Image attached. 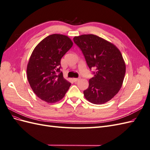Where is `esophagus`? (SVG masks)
Returning <instances> with one entry per match:
<instances>
[{
	"instance_id": "esophagus-1",
	"label": "esophagus",
	"mask_w": 150,
	"mask_h": 150,
	"mask_svg": "<svg viewBox=\"0 0 150 150\" xmlns=\"http://www.w3.org/2000/svg\"><path fill=\"white\" fill-rule=\"evenodd\" d=\"M79 80H80V78H74V80L75 82H77V81H79Z\"/></svg>"
}]
</instances>
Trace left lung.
Listing matches in <instances>:
<instances>
[{
  "label": "left lung",
  "mask_w": 150,
  "mask_h": 150,
  "mask_svg": "<svg viewBox=\"0 0 150 150\" xmlns=\"http://www.w3.org/2000/svg\"><path fill=\"white\" fill-rule=\"evenodd\" d=\"M75 43L82 50L88 67L96 69L83 91L87 101L101 105L111 100L122 86L125 63L116 45L93 34L76 36Z\"/></svg>",
  "instance_id": "obj_1"
}]
</instances>
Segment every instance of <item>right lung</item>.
Returning <instances> with one entry per match:
<instances>
[{
  "instance_id": "obj_1",
  "label": "right lung",
  "mask_w": 150,
  "mask_h": 150,
  "mask_svg": "<svg viewBox=\"0 0 150 150\" xmlns=\"http://www.w3.org/2000/svg\"><path fill=\"white\" fill-rule=\"evenodd\" d=\"M71 38L52 34L38 43L30 57L26 75L30 86L37 97L47 103L62 99L71 83L60 72L61 59L73 45Z\"/></svg>"
}]
</instances>
